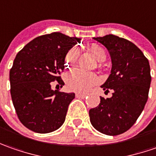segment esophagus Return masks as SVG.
<instances>
[{
  "label": "esophagus",
  "mask_w": 156,
  "mask_h": 156,
  "mask_svg": "<svg viewBox=\"0 0 156 156\" xmlns=\"http://www.w3.org/2000/svg\"><path fill=\"white\" fill-rule=\"evenodd\" d=\"M87 96L86 93H76V97L78 98H84Z\"/></svg>",
  "instance_id": "1"
}]
</instances>
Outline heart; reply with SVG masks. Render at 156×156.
Returning <instances> with one entry per match:
<instances>
[{"mask_svg": "<svg viewBox=\"0 0 156 156\" xmlns=\"http://www.w3.org/2000/svg\"><path fill=\"white\" fill-rule=\"evenodd\" d=\"M89 52L98 62L105 61L106 52L105 49L98 44H92L87 47ZM78 56V49L74 47L68 51L66 56V66L72 67ZM99 78L95 73H83L80 70H74L69 73L66 78V83L68 90L75 92H85L93 85L99 83Z\"/></svg>", "mask_w": 156, "mask_h": 156, "instance_id": "heart-1", "label": "heart"}]
</instances>
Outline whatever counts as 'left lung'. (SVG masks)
Masks as SVG:
<instances>
[{"mask_svg":"<svg viewBox=\"0 0 156 156\" xmlns=\"http://www.w3.org/2000/svg\"><path fill=\"white\" fill-rule=\"evenodd\" d=\"M94 40L108 49L112 68L101 87L112 97H100L98 106L89 111L90 120L98 131L117 136L129 129L141 115L147 103L151 83L148 58L128 40L113 34Z\"/></svg>","mask_w":156,"mask_h":156,"instance_id":"obj_1","label":"left lung"}]
</instances>
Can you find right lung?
<instances>
[{
    "label": "right lung",
    "mask_w": 156,
    "mask_h": 156,
    "mask_svg": "<svg viewBox=\"0 0 156 156\" xmlns=\"http://www.w3.org/2000/svg\"><path fill=\"white\" fill-rule=\"evenodd\" d=\"M80 39L61 33L35 38L17 53L10 69V93L20 122L32 131L45 134L58 129L66 120L74 93L51 90V82L65 83V58Z\"/></svg>",
    "instance_id": "add662e5"
}]
</instances>
